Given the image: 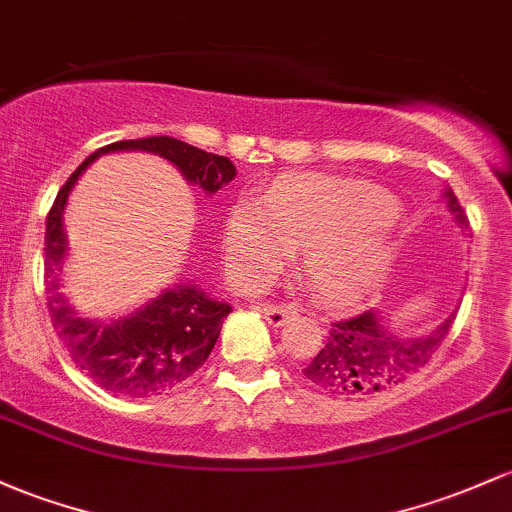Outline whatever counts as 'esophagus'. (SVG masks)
Returning <instances> with one entry per match:
<instances>
[{
    "label": "esophagus",
    "instance_id": "obj_1",
    "mask_svg": "<svg viewBox=\"0 0 512 512\" xmlns=\"http://www.w3.org/2000/svg\"><path fill=\"white\" fill-rule=\"evenodd\" d=\"M260 313L265 316L272 325H284V320L291 316V308L286 306H274V303H260Z\"/></svg>",
    "mask_w": 512,
    "mask_h": 512
}]
</instances>
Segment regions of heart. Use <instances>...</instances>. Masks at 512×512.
<instances>
[{
  "mask_svg": "<svg viewBox=\"0 0 512 512\" xmlns=\"http://www.w3.org/2000/svg\"><path fill=\"white\" fill-rule=\"evenodd\" d=\"M396 201L367 182L289 179L267 201L243 196L223 230L230 277L243 289L269 282L294 247L301 274L325 303H347L381 277L391 257Z\"/></svg>",
  "mask_w": 512,
  "mask_h": 512,
  "instance_id": "obj_1",
  "label": "heart"
}]
</instances>
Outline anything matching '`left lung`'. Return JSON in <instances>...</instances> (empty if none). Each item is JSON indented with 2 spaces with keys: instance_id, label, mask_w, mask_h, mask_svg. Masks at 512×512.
Instances as JSON below:
<instances>
[{
  "instance_id": "obj_1",
  "label": "left lung",
  "mask_w": 512,
  "mask_h": 512,
  "mask_svg": "<svg viewBox=\"0 0 512 512\" xmlns=\"http://www.w3.org/2000/svg\"><path fill=\"white\" fill-rule=\"evenodd\" d=\"M447 204L457 213L459 226L469 228V218L452 192H447ZM452 323L454 316L425 338H398L384 328L374 311L335 320L328 340L311 357L303 374L323 389L350 396L393 389L430 362Z\"/></svg>"
}]
</instances>
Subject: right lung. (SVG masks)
I'll return each mask as SVG.
<instances>
[{
    "label": "right lung",
    "instance_id": "add662e5",
    "mask_svg": "<svg viewBox=\"0 0 512 512\" xmlns=\"http://www.w3.org/2000/svg\"><path fill=\"white\" fill-rule=\"evenodd\" d=\"M114 150H145L170 160L187 182L199 184L206 194H216L235 177L228 157L206 153L170 136L119 140L104 145L70 174L46 218V299L58 338L72 362L94 384L116 396H160L179 381L192 376L211 355L230 306L211 299L194 284L174 286L140 308L133 316L99 323L80 318L58 291V272L65 257L63 209L77 177L101 153Z\"/></svg>",
    "mask_w": 512,
    "mask_h": 512
}]
</instances>
